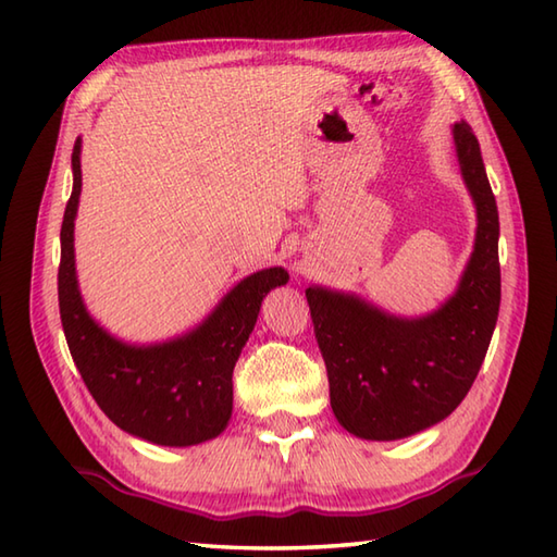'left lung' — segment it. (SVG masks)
<instances>
[{"mask_svg": "<svg viewBox=\"0 0 557 557\" xmlns=\"http://www.w3.org/2000/svg\"><path fill=\"white\" fill-rule=\"evenodd\" d=\"M457 160L476 206V239L453 297L401 318L357 294L309 287L330 407L363 441H399L449 417L474 385L500 309L498 206L467 122L453 126Z\"/></svg>", "mask_w": 557, "mask_h": 557, "instance_id": "1", "label": "left lung"}]
</instances>
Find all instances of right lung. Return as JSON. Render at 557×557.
Here are the masks:
<instances>
[{"label":"right lung","instance_id":"1","mask_svg":"<svg viewBox=\"0 0 557 557\" xmlns=\"http://www.w3.org/2000/svg\"><path fill=\"white\" fill-rule=\"evenodd\" d=\"M74 191L62 222L59 315L71 357L98 407L122 431L148 443L188 447L212 441L232 417V373L253 333L263 297L287 285L285 268L244 277L203 323L156 345H126L100 327L81 299L74 258V220L81 196V138L71 152Z\"/></svg>","mask_w":557,"mask_h":557}]
</instances>
